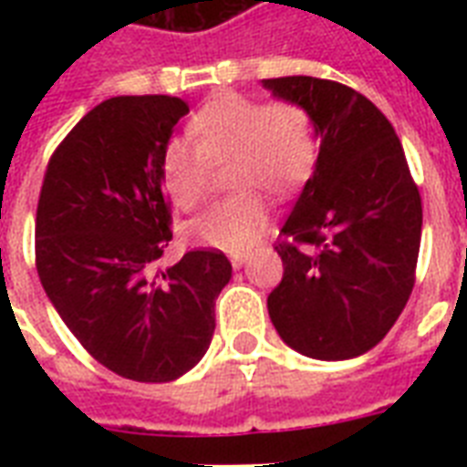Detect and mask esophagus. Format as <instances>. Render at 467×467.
Instances as JSON below:
<instances>
[{"label":"esophagus","instance_id":"obj_1","mask_svg":"<svg viewBox=\"0 0 467 467\" xmlns=\"http://www.w3.org/2000/svg\"><path fill=\"white\" fill-rule=\"evenodd\" d=\"M230 262H233L234 269H242L249 262V252H234V254H230Z\"/></svg>","mask_w":467,"mask_h":467}]
</instances>
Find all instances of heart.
<instances>
[{
	"label": "heart",
	"instance_id": "heart-1",
	"mask_svg": "<svg viewBox=\"0 0 467 467\" xmlns=\"http://www.w3.org/2000/svg\"><path fill=\"white\" fill-rule=\"evenodd\" d=\"M230 198L215 201L186 223L191 244L240 252L269 225L262 191L291 196L307 182L317 160V135L310 113L291 101L264 104L242 94H218L189 123V138H171L160 157L169 201L191 211L203 198L211 161L230 160Z\"/></svg>",
	"mask_w": 467,
	"mask_h": 467
}]
</instances>
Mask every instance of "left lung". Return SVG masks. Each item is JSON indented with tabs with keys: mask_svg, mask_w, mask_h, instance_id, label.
Here are the masks:
<instances>
[{
	"mask_svg": "<svg viewBox=\"0 0 467 467\" xmlns=\"http://www.w3.org/2000/svg\"><path fill=\"white\" fill-rule=\"evenodd\" d=\"M310 113L319 152L281 227L284 278L266 306L278 337L317 361L366 354L414 285L421 198L390 120L358 91L317 77L262 79Z\"/></svg>",
	"mask_w": 467,
	"mask_h": 467,
	"instance_id": "1",
	"label": "left lung"
}]
</instances>
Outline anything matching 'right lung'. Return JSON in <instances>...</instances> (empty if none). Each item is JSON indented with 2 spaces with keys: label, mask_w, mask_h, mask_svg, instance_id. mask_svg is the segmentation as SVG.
<instances>
[{
  "label": "right lung",
  "mask_w": 467,
  "mask_h": 467,
  "mask_svg": "<svg viewBox=\"0 0 467 467\" xmlns=\"http://www.w3.org/2000/svg\"><path fill=\"white\" fill-rule=\"evenodd\" d=\"M186 113L161 94L94 106L55 150L36 213L43 291L101 366L138 383L176 380L203 358L233 278L215 249L157 266L171 240L160 157Z\"/></svg>",
  "instance_id": "add662e5"
}]
</instances>
